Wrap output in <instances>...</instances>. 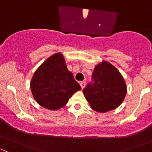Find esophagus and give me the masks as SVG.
<instances>
[{
    "mask_svg": "<svg viewBox=\"0 0 152 152\" xmlns=\"http://www.w3.org/2000/svg\"><path fill=\"white\" fill-rule=\"evenodd\" d=\"M85 84H86L85 81H82V82H80V85H81V87H82V89H83L84 87H85Z\"/></svg>",
    "mask_w": 152,
    "mask_h": 152,
    "instance_id": "1",
    "label": "esophagus"
}]
</instances>
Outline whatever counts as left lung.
<instances>
[{"label":"left lung","mask_w":152,"mask_h":152,"mask_svg":"<svg viewBox=\"0 0 152 152\" xmlns=\"http://www.w3.org/2000/svg\"><path fill=\"white\" fill-rule=\"evenodd\" d=\"M83 93L93 110L106 113L117 108L125 98L126 86L118 70L107 62L95 67Z\"/></svg>","instance_id":"obj_1"}]
</instances>
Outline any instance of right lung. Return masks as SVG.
I'll return each mask as SVG.
<instances>
[{
    "mask_svg": "<svg viewBox=\"0 0 152 152\" xmlns=\"http://www.w3.org/2000/svg\"><path fill=\"white\" fill-rule=\"evenodd\" d=\"M36 102L45 108L59 110L67 104L81 86L67 70L61 53H55L37 70L31 82Z\"/></svg>",
    "mask_w": 152,
    "mask_h": 152,
    "instance_id": "obj_1",
    "label": "right lung"
}]
</instances>
